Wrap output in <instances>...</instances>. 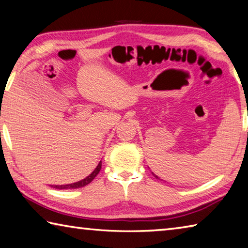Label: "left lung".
Returning a JSON list of instances; mask_svg holds the SVG:
<instances>
[{
    "label": "left lung",
    "mask_w": 248,
    "mask_h": 248,
    "mask_svg": "<svg viewBox=\"0 0 248 248\" xmlns=\"http://www.w3.org/2000/svg\"><path fill=\"white\" fill-rule=\"evenodd\" d=\"M152 174H153V173H152ZM153 175H154V174H153ZM154 176H155V177H156V178H158V177H157V176H156V175H154ZM158 179H159V178H158Z\"/></svg>",
    "instance_id": "obj_1"
}]
</instances>
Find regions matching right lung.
I'll list each match as a JSON object with an SVG mask.
<instances>
[{
  "label": "right lung",
  "instance_id": "right-lung-1",
  "mask_svg": "<svg viewBox=\"0 0 248 248\" xmlns=\"http://www.w3.org/2000/svg\"><path fill=\"white\" fill-rule=\"evenodd\" d=\"M100 169H102V162H99V164L97 165V167L93 170V173L91 175L87 176L86 178H84L82 180H79V182L77 183H73V184H69V185H60V186H54L53 188H56V189H77V188H81L86 186V185H89L92 180H93L97 174L99 173Z\"/></svg>",
  "mask_w": 248,
  "mask_h": 248
}]
</instances>
